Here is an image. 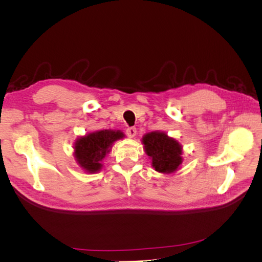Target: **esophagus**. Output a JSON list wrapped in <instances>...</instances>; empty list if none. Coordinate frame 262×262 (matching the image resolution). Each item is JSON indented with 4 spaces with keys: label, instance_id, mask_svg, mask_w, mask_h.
<instances>
[{
    "label": "esophagus",
    "instance_id": "1",
    "mask_svg": "<svg viewBox=\"0 0 262 262\" xmlns=\"http://www.w3.org/2000/svg\"><path fill=\"white\" fill-rule=\"evenodd\" d=\"M126 136H128L129 138H134L137 136V128L136 126H130V128L126 129Z\"/></svg>",
    "mask_w": 262,
    "mask_h": 262
}]
</instances>
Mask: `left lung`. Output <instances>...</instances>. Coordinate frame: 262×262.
Instances as JSON below:
<instances>
[{"mask_svg":"<svg viewBox=\"0 0 262 262\" xmlns=\"http://www.w3.org/2000/svg\"><path fill=\"white\" fill-rule=\"evenodd\" d=\"M146 154L152 158V165L156 171L170 173L176 171L182 163L181 145L167 137L164 132H149L143 137Z\"/></svg>","mask_w":262,"mask_h":262,"instance_id":"1","label":"left lung"}]
</instances>
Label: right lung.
Wrapping results in <instances>:
<instances>
[{
	"label": "right lung",
	"instance_id": "1",
	"mask_svg": "<svg viewBox=\"0 0 262 262\" xmlns=\"http://www.w3.org/2000/svg\"><path fill=\"white\" fill-rule=\"evenodd\" d=\"M123 137L121 131L100 130L80 138L74 146V155L78 165L89 172L98 171L102 166L101 161L114 142Z\"/></svg>",
	"mask_w": 262,
	"mask_h": 262
}]
</instances>
